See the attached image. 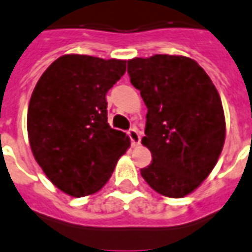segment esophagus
<instances>
[{
    "label": "esophagus",
    "mask_w": 252,
    "mask_h": 252,
    "mask_svg": "<svg viewBox=\"0 0 252 252\" xmlns=\"http://www.w3.org/2000/svg\"><path fill=\"white\" fill-rule=\"evenodd\" d=\"M128 136H129V139H131V143L133 147L140 144V133H139V131H137L136 128H131V129L128 131Z\"/></svg>",
    "instance_id": "obj_1"
}]
</instances>
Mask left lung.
Listing matches in <instances>:
<instances>
[{
	"label": "left lung",
	"instance_id": "8db88e82",
	"mask_svg": "<svg viewBox=\"0 0 252 252\" xmlns=\"http://www.w3.org/2000/svg\"><path fill=\"white\" fill-rule=\"evenodd\" d=\"M128 74L148 109L141 143L152 163L140 169L141 176L160 195L187 196L211 173L223 150L220 96L204 69L186 56L128 60Z\"/></svg>",
	"mask_w": 252,
	"mask_h": 252
}]
</instances>
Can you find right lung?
<instances>
[{"instance_id": "add662e5", "label": "right lung", "mask_w": 252, "mask_h": 252, "mask_svg": "<svg viewBox=\"0 0 252 252\" xmlns=\"http://www.w3.org/2000/svg\"><path fill=\"white\" fill-rule=\"evenodd\" d=\"M126 60L65 55L37 81L28 108L34 159L56 187L80 197L100 191L129 137L108 124L105 94L126 73Z\"/></svg>"}]
</instances>
